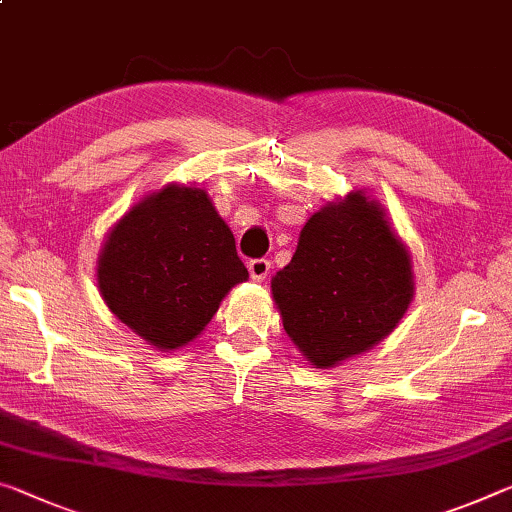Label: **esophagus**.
<instances>
[{"mask_svg": "<svg viewBox=\"0 0 512 512\" xmlns=\"http://www.w3.org/2000/svg\"><path fill=\"white\" fill-rule=\"evenodd\" d=\"M248 271H250V278H253L255 282H262L271 271V262L269 259H250Z\"/></svg>", "mask_w": 512, "mask_h": 512, "instance_id": "1", "label": "esophagus"}]
</instances>
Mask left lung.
Segmentation results:
<instances>
[{
  "label": "left lung",
  "mask_w": 512,
  "mask_h": 512,
  "mask_svg": "<svg viewBox=\"0 0 512 512\" xmlns=\"http://www.w3.org/2000/svg\"><path fill=\"white\" fill-rule=\"evenodd\" d=\"M273 303L300 355L330 369L383 342L415 298L412 255L385 207L364 191L330 200L303 225L271 280Z\"/></svg>",
  "instance_id": "8db88e82"
}]
</instances>
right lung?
<instances>
[{
    "mask_svg": "<svg viewBox=\"0 0 512 512\" xmlns=\"http://www.w3.org/2000/svg\"><path fill=\"white\" fill-rule=\"evenodd\" d=\"M95 271L111 314L154 351L191 344L230 289L248 280L209 193L177 182L143 196L113 223Z\"/></svg>",
    "mask_w": 512,
    "mask_h": 512,
    "instance_id": "right-lung-1",
    "label": "right lung"
}]
</instances>
